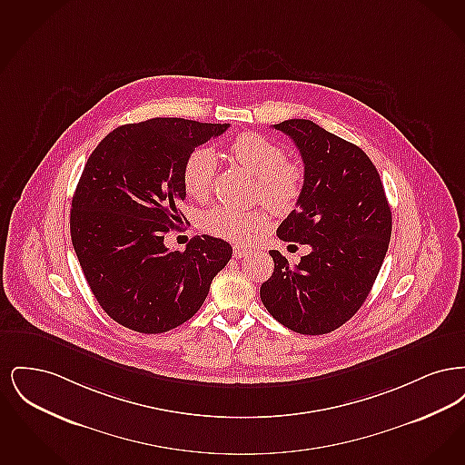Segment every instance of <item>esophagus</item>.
Returning <instances> with one entry per match:
<instances>
[{
	"instance_id": "esophagus-1",
	"label": "esophagus",
	"mask_w": 465,
	"mask_h": 465,
	"mask_svg": "<svg viewBox=\"0 0 465 465\" xmlns=\"http://www.w3.org/2000/svg\"><path fill=\"white\" fill-rule=\"evenodd\" d=\"M247 252H249V249H247V247H242V245H233V256H235V258H243Z\"/></svg>"
}]
</instances>
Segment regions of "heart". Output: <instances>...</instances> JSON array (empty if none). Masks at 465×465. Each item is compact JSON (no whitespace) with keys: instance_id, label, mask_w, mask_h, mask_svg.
<instances>
[{"instance_id":"b5f03b06","label":"heart","mask_w":465,"mask_h":465,"mask_svg":"<svg viewBox=\"0 0 465 465\" xmlns=\"http://www.w3.org/2000/svg\"><path fill=\"white\" fill-rule=\"evenodd\" d=\"M230 153L258 177L256 199L262 200L275 214H288L303 193L305 173L298 162L286 158L284 148L266 135L245 133L237 135L230 144ZM218 174V155L209 146L195 148L186 156L183 165V183L193 199H207L213 192ZM202 226L205 232L233 242L254 241L266 228L263 209L245 211L233 205H216L209 209Z\"/></svg>"}]
</instances>
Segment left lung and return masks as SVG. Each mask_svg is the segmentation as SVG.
<instances>
[{
  "label": "left lung",
  "mask_w": 465,
  "mask_h": 465,
  "mask_svg": "<svg viewBox=\"0 0 465 465\" xmlns=\"http://www.w3.org/2000/svg\"><path fill=\"white\" fill-rule=\"evenodd\" d=\"M273 129L294 141L305 165L303 193L277 235L312 251L294 266L270 251L275 266L260 296L291 331L326 334L345 324L373 288L391 242V205L359 146L302 118Z\"/></svg>",
  "instance_id": "8db88e82"
}]
</instances>
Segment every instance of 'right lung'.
<instances>
[{
  "mask_svg": "<svg viewBox=\"0 0 465 465\" xmlns=\"http://www.w3.org/2000/svg\"><path fill=\"white\" fill-rule=\"evenodd\" d=\"M230 124L152 118L108 134L89 156L71 203V241L90 291L118 324L144 334L174 330L199 312L232 245L193 237L167 249L186 197V156Z\"/></svg>",
  "mask_w": 465,
  "mask_h": 465,
  "instance_id": "right-lung-1",
  "label": "right lung"
}]
</instances>
